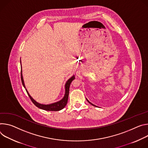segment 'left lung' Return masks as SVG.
<instances>
[{"label": "left lung", "mask_w": 148, "mask_h": 148, "mask_svg": "<svg viewBox=\"0 0 148 148\" xmlns=\"http://www.w3.org/2000/svg\"><path fill=\"white\" fill-rule=\"evenodd\" d=\"M86 100H87V101H88V102H89V103H90V104H91V105H93V106H95V105H93V104H92V103H91V102H89V101H88V99H86Z\"/></svg>", "instance_id": "left-lung-1"}]
</instances>
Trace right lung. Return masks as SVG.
<instances>
[{"label":"right lung","instance_id":"1","mask_svg":"<svg viewBox=\"0 0 148 148\" xmlns=\"http://www.w3.org/2000/svg\"><path fill=\"white\" fill-rule=\"evenodd\" d=\"M75 77L74 75H73L70 79H69L66 82L65 84L64 85V88H65V93H64V95L63 96V97L61 100H60L59 101H58L56 102L53 103H51V104H48V105H45V104H41L38 103V102H36L34 98H33L30 94L29 93L27 90L26 89V86L24 83V80H23V75H22V64H21V80H22V85L23 86V87L25 88L26 91L27 93V95H29L30 99H31V101H32V102L34 103V104L37 106L38 108L43 109V110H47V111H59L62 110V109H63L65 106L66 105L67 102H68V96H69V88H70V85L71 84L72 82V80H73L75 79Z\"/></svg>","mask_w":148,"mask_h":148}]
</instances>
